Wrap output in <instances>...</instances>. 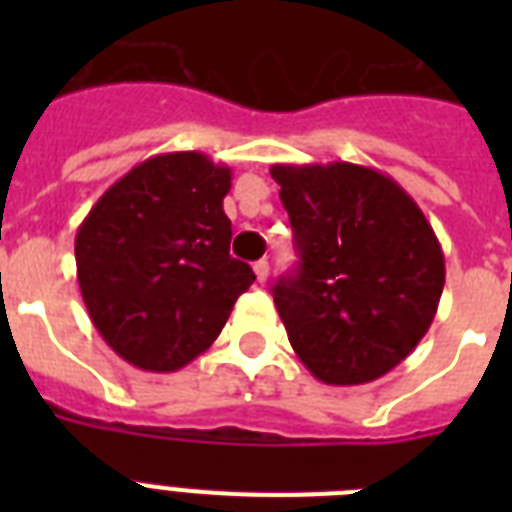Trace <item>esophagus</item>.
Returning <instances> with one entry per match:
<instances>
[{
	"label": "esophagus",
	"instance_id": "obj_1",
	"mask_svg": "<svg viewBox=\"0 0 512 512\" xmlns=\"http://www.w3.org/2000/svg\"><path fill=\"white\" fill-rule=\"evenodd\" d=\"M252 268H255V276H257V281H260V284H263V281L268 279V273H271V265H268V260H257Z\"/></svg>",
	"mask_w": 512,
	"mask_h": 512
}]
</instances>
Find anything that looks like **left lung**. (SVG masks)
<instances>
[{
	"mask_svg": "<svg viewBox=\"0 0 512 512\" xmlns=\"http://www.w3.org/2000/svg\"><path fill=\"white\" fill-rule=\"evenodd\" d=\"M300 252L273 284L289 342L313 377L361 385L401 364L433 324L444 252L417 201L350 162L273 164Z\"/></svg>",
	"mask_w": 512,
	"mask_h": 512,
	"instance_id": "obj_1",
	"label": "left lung"
}]
</instances>
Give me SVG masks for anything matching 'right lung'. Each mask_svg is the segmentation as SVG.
<instances>
[{
  "label": "right lung",
  "instance_id": "right-lung-1",
  "mask_svg": "<svg viewBox=\"0 0 512 512\" xmlns=\"http://www.w3.org/2000/svg\"><path fill=\"white\" fill-rule=\"evenodd\" d=\"M231 170L199 151L151 156L76 231V279L103 340L146 372H175L217 340L255 273L231 257Z\"/></svg>",
  "mask_w": 512,
  "mask_h": 512
}]
</instances>
